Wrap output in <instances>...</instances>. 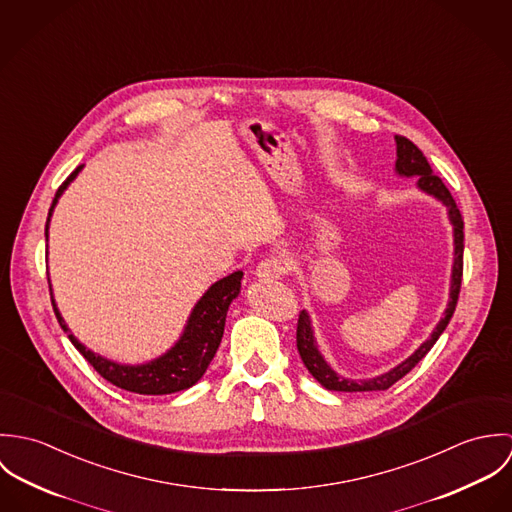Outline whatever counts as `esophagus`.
<instances>
[{"mask_svg":"<svg viewBox=\"0 0 512 512\" xmlns=\"http://www.w3.org/2000/svg\"><path fill=\"white\" fill-rule=\"evenodd\" d=\"M286 272H288L286 262H284L282 258H276V256L264 258V260L256 266V276H258L260 280H278V278H282Z\"/></svg>","mask_w":512,"mask_h":512,"instance_id":"1","label":"esophagus"}]
</instances>
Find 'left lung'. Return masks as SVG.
Returning a JSON list of instances; mask_svg holds the SVG:
<instances>
[{
  "label": "left lung",
  "instance_id": "1",
  "mask_svg": "<svg viewBox=\"0 0 512 512\" xmlns=\"http://www.w3.org/2000/svg\"><path fill=\"white\" fill-rule=\"evenodd\" d=\"M396 173L402 177H418V189H422L424 193L436 197L447 207V215L453 224V270H451V286H449V301H447V309L441 317L436 329L432 331L430 339L424 341L418 351L414 355H410L404 363L394 366L392 370L374 376V378H366V380H351L345 376H339L331 366L327 365V361L323 359V355L317 349L315 337H313V327H311V319L307 315V311L299 313L297 319V351L299 357L303 361L305 368L311 372V376L325 386L327 390H337V392H370V390H388L394 382H398L402 376H406L414 366L418 365L428 353L430 349L436 345L439 335L445 331L457 299H459V290H461V278H463V219L461 213L451 197V193L447 191V187L443 185V181L438 175H434L428 159L424 157V153L414 146L408 138L404 136H396Z\"/></svg>",
  "mask_w": 512,
  "mask_h": 512
}]
</instances>
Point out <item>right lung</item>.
I'll return each instance as SVG.
<instances>
[{"instance_id": "add662e5", "label": "right lung", "mask_w": 512, "mask_h": 512, "mask_svg": "<svg viewBox=\"0 0 512 512\" xmlns=\"http://www.w3.org/2000/svg\"><path fill=\"white\" fill-rule=\"evenodd\" d=\"M80 169H82V165H78L67 177V181L59 187V191L53 199L47 224H45L47 238H49V222H51L53 209ZM240 280H242V272L238 270V272H232L230 276L222 278L219 282H215L193 307L179 341L165 355L149 361L146 365H118V363L108 361V359L92 353L90 349H86L69 331L53 297H51V301H53V309L59 319V325L63 327V331H67L76 351L90 365L94 366V370L102 378H106L108 382H112L118 388H124V390L136 392V394L159 396V394H173L179 390H187L195 382L201 380V376L205 374L207 366L211 365V361L219 349L220 339L224 333L226 311H228V305L232 303V299H236V295L240 293Z\"/></svg>"}]
</instances>
